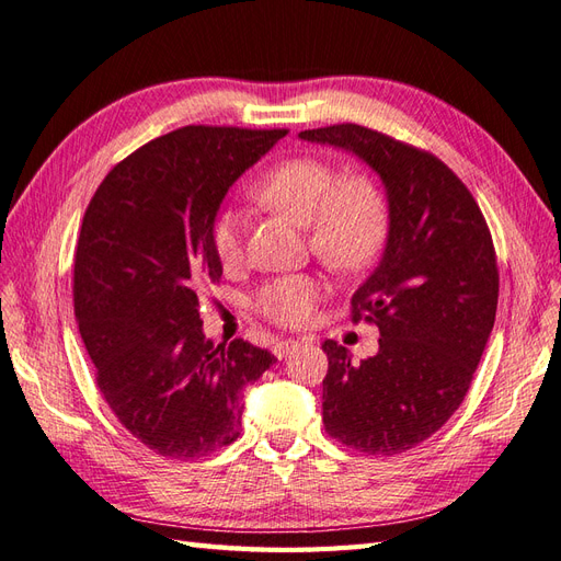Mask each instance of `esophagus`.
Masks as SVG:
<instances>
[{"instance_id": "34e87169", "label": "esophagus", "mask_w": 561, "mask_h": 561, "mask_svg": "<svg viewBox=\"0 0 561 561\" xmlns=\"http://www.w3.org/2000/svg\"><path fill=\"white\" fill-rule=\"evenodd\" d=\"M298 346H300L298 341H294V339H284V341H277L275 346H272V353H275V357H279V360H282V357L291 355Z\"/></svg>"}]
</instances>
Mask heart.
Masks as SVG:
<instances>
[{
    "label": "heart",
    "instance_id": "b5f03b06",
    "mask_svg": "<svg viewBox=\"0 0 561 561\" xmlns=\"http://www.w3.org/2000/svg\"><path fill=\"white\" fill-rule=\"evenodd\" d=\"M251 196L296 225L308 227L314 255L339 272H355L379 255L389 237V204L381 186L367 175H346L334 163L298 156L272 168L251 186ZM210 251L222 270L243 261V220L220 210L210 225ZM324 294V284L298 272L265 282L251 298L257 314L279 327H300Z\"/></svg>",
    "mask_w": 561,
    "mask_h": 561
}]
</instances>
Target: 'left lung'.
Masks as SVG:
<instances>
[{"mask_svg":"<svg viewBox=\"0 0 561 561\" xmlns=\"http://www.w3.org/2000/svg\"><path fill=\"white\" fill-rule=\"evenodd\" d=\"M346 149L377 172L389 239L353 294L351 320L379 327V353L351 363L324 341L327 434L367 455L405 453L453 417L479 367L497 310V261L483 213L434 153L343 123L298 135Z\"/></svg>","mask_w":561,"mask_h":561,"instance_id":"obj_1","label":"left lung"}]
</instances>
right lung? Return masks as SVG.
<instances>
[{"instance_id":"add662e5","label":"right lung","mask_w":561,"mask_h":561,"mask_svg":"<svg viewBox=\"0 0 561 561\" xmlns=\"http://www.w3.org/2000/svg\"><path fill=\"white\" fill-rule=\"evenodd\" d=\"M286 130L186 125L113 168L84 210L73 304L96 386L149 450L206 457L239 438L241 391L277 360L204 334L198 294L222 277L210 225Z\"/></svg>"}]
</instances>
